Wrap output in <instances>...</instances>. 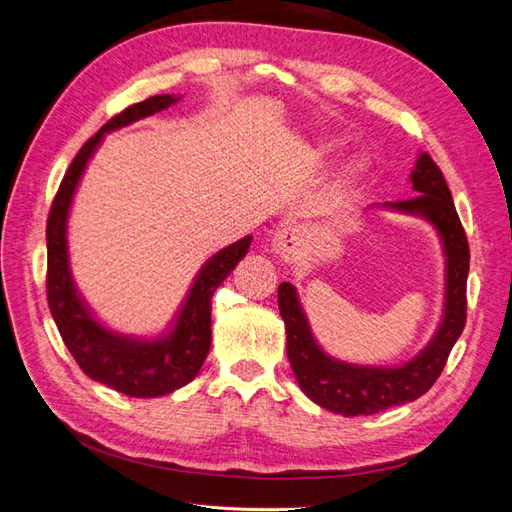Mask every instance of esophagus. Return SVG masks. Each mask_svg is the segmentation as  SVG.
Here are the masks:
<instances>
[{
    "label": "esophagus",
    "mask_w": 512,
    "mask_h": 512,
    "mask_svg": "<svg viewBox=\"0 0 512 512\" xmlns=\"http://www.w3.org/2000/svg\"><path fill=\"white\" fill-rule=\"evenodd\" d=\"M271 247H273L275 254H280L282 258L290 260L294 254H297V250H299V235H297V230H294V228H280V230H275L273 237H271Z\"/></svg>",
    "instance_id": "1"
}]
</instances>
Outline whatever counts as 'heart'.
I'll return each mask as SVG.
<instances>
[{
    "label": "heart",
    "mask_w": 512,
    "mask_h": 512,
    "mask_svg": "<svg viewBox=\"0 0 512 512\" xmlns=\"http://www.w3.org/2000/svg\"><path fill=\"white\" fill-rule=\"evenodd\" d=\"M356 168H359V166H356Z\"/></svg>",
    "instance_id": "heart-1"
}]
</instances>
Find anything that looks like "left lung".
Here are the masks:
<instances>
[{
	"label": "left lung",
	"mask_w": 512,
	"mask_h": 512,
	"mask_svg": "<svg viewBox=\"0 0 512 512\" xmlns=\"http://www.w3.org/2000/svg\"><path fill=\"white\" fill-rule=\"evenodd\" d=\"M410 181L418 196L386 203L382 207L421 215L431 222L438 230L446 256V301L442 324L425 350L418 352L412 361L399 367H365L333 359L316 344L312 331H309L294 286L284 282L277 288V305H280V314L286 324V350L294 378L314 404L337 414H376L425 395L440 378L448 354L466 327L470 247L466 230H463L453 205L451 190L429 153L418 156Z\"/></svg>",
	"instance_id": "left-lung-1"
}]
</instances>
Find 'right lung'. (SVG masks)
<instances>
[{"label":"right lung","mask_w":512,"mask_h":512,"mask_svg":"<svg viewBox=\"0 0 512 512\" xmlns=\"http://www.w3.org/2000/svg\"><path fill=\"white\" fill-rule=\"evenodd\" d=\"M179 98L153 96L106 121L76 153L68 173L59 183L53 205L46 220V299L59 335L74 361L85 374L100 384L130 395V397H160L168 395L196 378L211 348V297L237 262L247 254L252 237H243L218 254H213L194 280L177 322L168 335L158 339H134L108 331L91 316L87 305L74 288L68 265L66 222L72 196L83 170L94 156L102 136L132 121L164 111Z\"/></svg>","instance_id":"right-lung-1"}]
</instances>
